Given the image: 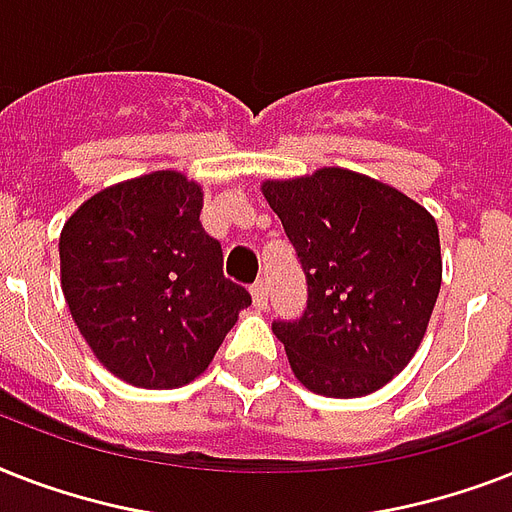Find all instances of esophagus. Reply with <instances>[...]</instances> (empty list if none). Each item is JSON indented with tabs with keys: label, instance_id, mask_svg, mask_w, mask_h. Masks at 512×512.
Returning <instances> with one entry per match:
<instances>
[{
	"label": "esophagus",
	"instance_id": "34e87169",
	"mask_svg": "<svg viewBox=\"0 0 512 512\" xmlns=\"http://www.w3.org/2000/svg\"><path fill=\"white\" fill-rule=\"evenodd\" d=\"M252 300H255L257 311H265L268 308V284L263 279L252 284Z\"/></svg>",
	"mask_w": 512,
	"mask_h": 512
}]
</instances>
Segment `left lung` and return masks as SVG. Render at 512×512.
Instances as JSON below:
<instances>
[{
  "label": "left lung",
  "mask_w": 512,
  "mask_h": 512,
  "mask_svg": "<svg viewBox=\"0 0 512 512\" xmlns=\"http://www.w3.org/2000/svg\"><path fill=\"white\" fill-rule=\"evenodd\" d=\"M263 193L303 265L300 319H276L289 366L329 398L380 390L420 348L441 289L436 220L396 188L324 167Z\"/></svg>",
  "instance_id": "obj_1"
}]
</instances>
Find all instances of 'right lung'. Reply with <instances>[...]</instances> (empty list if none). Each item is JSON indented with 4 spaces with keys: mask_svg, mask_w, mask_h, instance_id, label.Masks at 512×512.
<instances>
[{
    "mask_svg": "<svg viewBox=\"0 0 512 512\" xmlns=\"http://www.w3.org/2000/svg\"><path fill=\"white\" fill-rule=\"evenodd\" d=\"M201 196L180 172H151L95 193L60 233V284L76 327L108 372L138 388L199 377L252 305L223 276Z\"/></svg>",
    "mask_w": 512,
    "mask_h": 512,
    "instance_id": "add662e5",
    "label": "right lung"
}]
</instances>
